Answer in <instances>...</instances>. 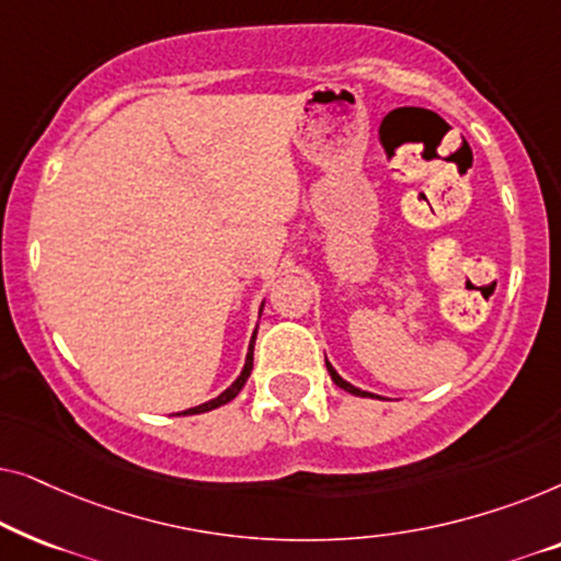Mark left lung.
Masks as SVG:
<instances>
[{"label":"left lung","instance_id":"left-lung-1","mask_svg":"<svg viewBox=\"0 0 561 561\" xmlns=\"http://www.w3.org/2000/svg\"><path fill=\"white\" fill-rule=\"evenodd\" d=\"M327 370H329V375H332V380L336 382V386H340L342 390H347V393H352V396H370V398H380V396H375V393H367V390H359L357 386H352V382L344 380L342 375L334 370V367H332V363H329V359H327Z\"/></svg>","mask_w":561,"mask_h":561}]
</instances>
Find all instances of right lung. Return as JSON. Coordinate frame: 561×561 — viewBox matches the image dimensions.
Returning a JSON list of instances; mask_svg holds the SVG:
<instances>
[{
  "instance_id": "1",
  "label": "right lung",
  "mask_w": 561,
  "mask_h": 561,
  "mask_svg": "<svg viewBox=\"0 0 561 561\" xmlns=\"http://www.w3.org/2000/svg\"><path fill=\"white\" fill-rule=\"evenodd\" d=\"M263 306H265V301L260 304V313H263ZM255 336H257V329L255 332H252V336H250V347H248V357H244V365H242V373L237 375V380L232 382V386H229L225 393H219L217 398H211V401H206V403H202V405H194V409H188V411H183V416H191V413H206V411H214V409H219V405H225V403H229L232 401V398L240 393L242 390V386L244 382H248V378H250V373H252V350H255Z\"/></svg>"
}]
</instances>
